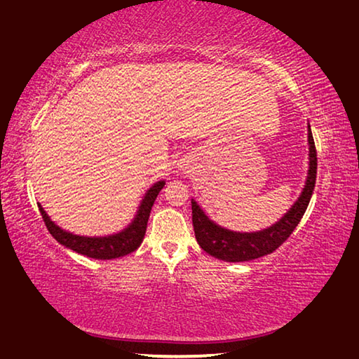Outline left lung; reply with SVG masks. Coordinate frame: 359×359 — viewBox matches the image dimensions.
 I'll use <instances>...</instances> for the list:
<instances>
[{
	"instance_id": "1",
	"label": "left lung",
	"mask_w": 359,
	"mask_h": 359,
	"mask_svg": "<svg viewBox=\"0 0 359 359\" xmlns=\"http://www.w3.org/2000/svg\"><path fill=\"white\" fill-rule=\"evenodd\" d=\"M309 144H310V170L306 177L305 189L299 200L294 203L287 215L280 222H277L271 228L252 233H240L223 229L215 223H212L204 215L198 204L192 201V223L195 231V238L198 241L203 251L210 254L212 257L224 262H248L263 257V255L274 252L296 229L299 222L302 220L309 203L311 200L314 182H316L318 156L314 147L313 135L309 126Z\"/></svg>"
}]
</instances>
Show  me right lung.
I'll return each instance as SVG.
<instances>
[{"mask_svg":"<svg viewBox=\"0 0 359 359\" xmlns=\"http://www.w3.org/2000/svg\"><path fill=\"white\" fill-rule=\"evenodd\" d=\"M165 182L159 181L155 186H151L147 194H145L144 200L139 206L137 215L127 229H123L122 232L116 233V236H108V237H80L74 236V233L65 232L63 229L58 228L57 224L49 220V217L46 215V212L43 210V208L39 204L40 214L43 222H45L48 231L50 232L58 243L69 248V250L76 251L82 255H86V257L91 259H97V260H111V259H119L123 257V255L131 254L136 251L139 246H141L144 236H145V229H147V222L150 217V210L153 203H155L158 194L161 192V189L164 187Z\"/></svg>","mask_w":359,"mask_h":359,"instance_id":"obj_1","label":"right lung"}]
</instances>
